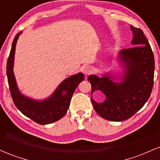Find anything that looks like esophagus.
<instances>
[{"label": "esophagus", "mask_w": 160, "mask_h": 160, "mask_svg": "<svg viewBox=\"0 0 160 160\" xmlns=\"http://www.w3.org/2000/svg\"><path fill=\"white\" fill-rule=\"evenodd\" d=\"M92 71V68L90 66H86V67L83 68V73L86 75L91 74Z\"/></svg>", "instance_id": "1"}]
</instances>
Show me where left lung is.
Returning a JSON list of instances; mask_svg holds the SVG:
<instances>
[{
    "label": "left lung",
    "instance_id": "obj_1",
    "mask_svg": "<svg viewBox=\"0 0 160 160\" xmlns=\"http://www.w3.org/2000/svg\"><path fill=\"white\" fill-rule=\"evenodd\" d=\"M132 44L135 47L124 49L118 53L123 67L122 75L110 73L101 78L92 74L88 80L92 86L91 100L96 113L110 121H123L130 118L148 102L153 86L155 62L151 47L144 32L131 25ZM99 90L106 100L98 103L91 95Z\"/></svg>",
    "mask_w": 160,
    "mask_h": 160
}]
</instances>
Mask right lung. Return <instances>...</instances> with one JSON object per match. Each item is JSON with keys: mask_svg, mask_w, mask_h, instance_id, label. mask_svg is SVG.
Instances as JSON below:
<instances>
[{"mask_svg": "<svg viewBox=\"0 0 160 160\" xmlns=\"http://www.w3.org/2000/svg\"><path fill=\"white\" fill-rule=\"evenodd\" d=\"M22 32L16 34L7 63V75L12 101L24 115L40 125L52 123L62 119L67 113L74 92L84 80L82 73L70 76L58 85L50 96L43 100H35L22 94L18 88L13 73L16 46Z\"/></svg>", "mask_w": 160, "mask_h": 160, "instance_id": "right-lung-1", "label": "right lung"}]
</instances>
